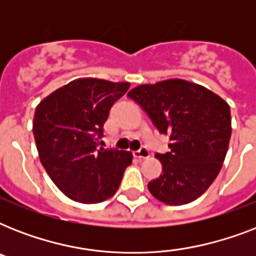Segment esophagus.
<instances>
[{
	"label": "esophagus",
	"mask_w": 256,
	"mask_h": 256,
	"mask_svg": "<svg viewBox=\"0 0 256 256\" xmlns=\"http://www.w3.org/2000/svg\"><path fill=\"white\" fill-rule=\"evenodd\" d=\"M132 154H134V156H136V158H138V160H146V158H148V156H150V152H148V148H144V146H142L140 150H136V152H134Z\"/></svg>",
	"instance_id": "1"
}]
</instances>
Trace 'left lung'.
I'll return each instance as SVG.
<instances>
[{
    "instance_id": "1",
    "label": "left lung",
    "mask_w": 256,
    "mask_h": 256,
    "mask_svg": "<svg viewBox=\"0 0 256 256\" xmlns=\"http://www.w3.org/2000/svg\"><path fill=\"white\" fill-rule=\"evenodd\" d=\"M128 96L171 140L170 152L156 154L164 174L148 182L152 196L170 206L199 198L218 176L226 158L230 106L208 88L183 80L140 85Z\"/></svg>"
}]
</instances>
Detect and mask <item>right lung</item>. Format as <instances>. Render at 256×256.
<instances>
[{
  "label": "right lung",
  "mask_w": 256,
  "mask_h": 256,
  "mask_svg": "<svg viewBox=\"0 0 256 256\" xmlns=\"http://www.w3.org/2000/svg\"><path fill=\"white\" fill-rule=\"evenodd\" d=\"M130 84L82 78L46 96L34 112L33 134L42 166L56 186L81 203L116 194L132 154L100 148L108 112Z\"/></svg>",
  "instance_id": "right-lung-1"
}]
</instances>
